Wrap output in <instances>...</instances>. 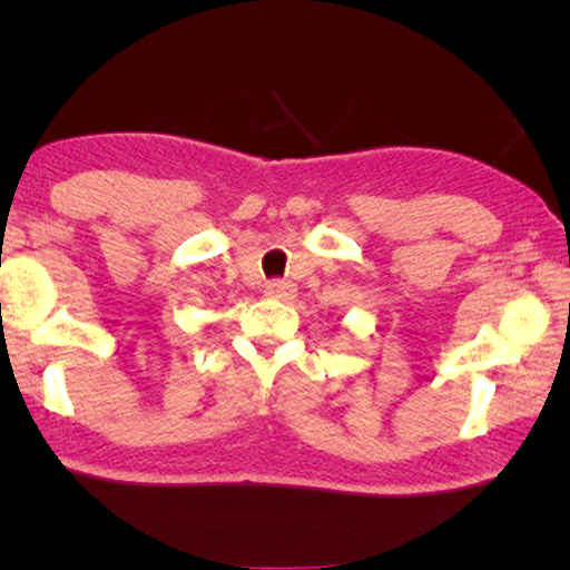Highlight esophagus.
Listing matches in <instances>:
<instances>
[{
    "instance_id": "obj_1",
    "label": "esophagus",
    "mask_w": 570,
    "mask_h": 570,
    "mask_svg": "<svg viewBox=\"0 0 570 570\" xmlns=\"http://www.w3.org/2000/svg\"><path fill=\"white\" fill-rule=\"evenodd\" d=\"M266 296L278 298V302H292L296 296V286L292 282H282V278H274V282L266 284Z\"/></svg>"
}]
</instances>
